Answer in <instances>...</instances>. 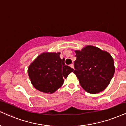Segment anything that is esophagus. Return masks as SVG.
Segmentation results:
<instances>
[{"label":"esophagus","mask_w":126,"mask_h":126,"mask_svg":"<svg viewBox=\"0 0 126 126\" xmlns=\"http://www.w3.org/2000/svg\"><path fill=\"white\" fill-rule=\"evenodd\" d=\"M70 67H71V68H73V69H74V64H72H72H71V65H70Z\"/></svg>","instance_id":"34e87169"}]
</instances>
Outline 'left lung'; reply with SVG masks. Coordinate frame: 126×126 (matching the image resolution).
<instances>
[{
    "label": "left lung",
    "mask_w": 126,
    "mask_h": 126,
    "mask_svg": "<svg viewBox=\"0 0 126 126\" xmlns=\"http://www.w3.org/2000/svg\"><path fill=\"white\" fill-rule=\"evenodd\" d=\"M74 73L87 92L95 94L103 91L114 75V60L110 54L94 46L75 51Z\"/></svg>",
    "instance_id": "1"
}]
</instances>
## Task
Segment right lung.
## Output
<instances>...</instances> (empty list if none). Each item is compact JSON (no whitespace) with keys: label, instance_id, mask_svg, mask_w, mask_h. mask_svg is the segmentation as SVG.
I'll return each instance as SVG.
<instances>
[{"label":"right lung","instance_id":"right-lung-1","mask_svg":"<svg viewBox=\"0 0 126 126\" xmlns=\"http://www.w3.org/2000/svg\"><path fill=\"white\" fill-rule=\"evenodd\" d=\"M60 52H46L38 56L28 68L31 82L38 91L52 94L63 85L74 69L65 64Z\"/></svg>","mask_w":126,"mask_h":126}]
</instances>
